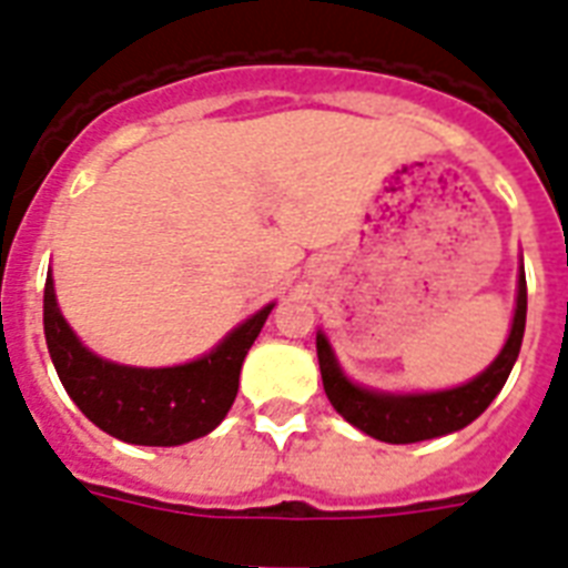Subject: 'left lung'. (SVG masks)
I'll use <instances>...</instances> for the list:
<instances>
[{
	"instance_id": "obj_1",
	"label": "left lung",
	"mask_w": 568,
	"mask_h": 568,
	"mask_svg": "<svg viewBox=\"0 0 568 568\" xmlns=\"http://www.w3.org/2000/svg\"><path fill=\"white\" fill-rule=\"evenodd\" d=\"M527 320V281L525 266L518 272L516 311H513V325H509L507 344L498 353V358L477 373L465 385L444 390H379L358 385L344 373L332 344L323 332H316V358H320V373H323L325 397L332 399L337 415L349 420L355 429H362L371 438L388 444H415L438 435L459 433L465 426L489 408V403L500 394L509 371L521 349Z\"/></svg>"
}]
</instances>
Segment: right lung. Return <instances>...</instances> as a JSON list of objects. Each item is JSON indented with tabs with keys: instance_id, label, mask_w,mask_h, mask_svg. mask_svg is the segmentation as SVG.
I'll return each instance as SVG.
<instances>
[{
	"instance_id": "right-lung-1",
	"label": "right lung",
	"mask_w": 568,
	"mask_h": 568,
	"mask_svg": "<svg viewBox=\"0 0 568 568\" xmlns=\"http://www.w3.org/2000/svg\"><path fill=\"white\" fill-rule=\"evenodd\" d=\"M272 307H261L186 364L133 367L91 353L70 328L55 298L52 272L43 287V334L61 385L82 415L118 442L178 447L213 433L231 412L240 371Z\"/></svg>"
}]
</instances>
